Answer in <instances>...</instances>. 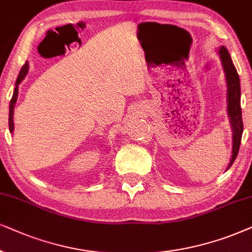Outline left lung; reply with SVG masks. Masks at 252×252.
<instances>
[{"label": "left lung", "instance_id": "obj_1", "mask_svg": "<svg viewBox=\"0 0 252 252\" xmlns=\"http://www.w3.org/2000/svg\"><path fill=\"white\" fill-rule=\"evenodd\" d=\"M221 64H222L227 84V113L229 117L231 132H233V147H231V158L227 169L230 168L235 161L240 150L241 138L243 133L242 109H241V86L240 77L226 47L221 46L219 50Z\"/></svg>", "mask_w": 252, "mask_h": 252}]
</instances>
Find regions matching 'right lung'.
Returning a JSON list of instances; mask_svg holds the SVG:
<instances>
[{"mask_svg": "<svg viewBox=\"0 0 252 252\" xmlns=\"http://www.w3.org/2000/svg\"><path fill=\"white\" fill-rule=\"evenodd\" d=\"M28 71H29V63L26 62L24 65H23V68L21 70V72H19L18 75V78L16 80V87L15 90H13V94H12V98L10 100V105H9V130L10 132H13V129H15V126H13V109H15V103L17 102V96H18V85L23 82V79L25 78L26 75H28Z\"/></svg>", "mask_w": 252, "mask_h": 252, "instance_id": "add662e5", "label": "right lung"}]
</instances>
